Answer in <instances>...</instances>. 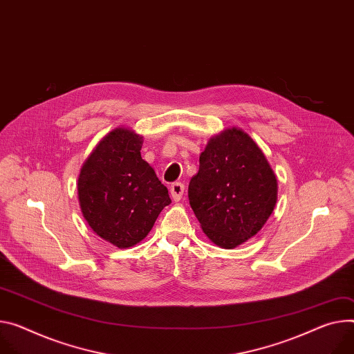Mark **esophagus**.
I'll return each mask as SVG.
<instances>
[{
  "mask_svg": "<svg viewBox=\"0 0 354 354\" xmlns=\"http://www.w3.org/2000/svg\"><path fill=\"white\" fill-rule=\"evenodd\" d=\"M169 192H171V198L175 201V202H179L182 199V195L185 192V185L180 183V182H175L169 186Z\"/></svg>",
  "mask_w": 354,
  "mask_h": 354,
  "instance_id": "1",
  "label": "esophagus"
}]
</instances>
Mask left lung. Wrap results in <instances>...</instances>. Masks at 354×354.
Wrapping results in <instances>:
<instances>
[{"mask_svg":"<svg viewBox=\"0 0 354 354\" xmlns=\"http://www.w3.org/2000/svg\"><path fill=\"white\" fill-rule=\"evenodd\" d=\"M277 186L264 152L233 127L209 140L187 196L209 240L234 248L263 229L277 203Z\"/></svg>","mask_w":354,"mask_h":354,"instance_id":"8db88e82","label":"left lung"}]
</instances>
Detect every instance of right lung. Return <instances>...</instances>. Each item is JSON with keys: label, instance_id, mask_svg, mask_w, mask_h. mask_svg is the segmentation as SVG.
I'll use <instances>...</instances> for the list:
<instances>
[{"label": "right lung", "instance_id": "obj_1", "mask_svg": "<svg viewBox=\"0 0 354 354\" xmlns=\"http://www.w3.org/2000/svg\"><path fill=\"white\" fill-rule=\"evenodd\" d=\"M141 136L115 128L93 149L77 180L80 209L90 229L118 248L144 240L171 203L167 186L141 158Z\"/></svg>", "mask_w": 354, "mask_h": 354}]
</instances>
